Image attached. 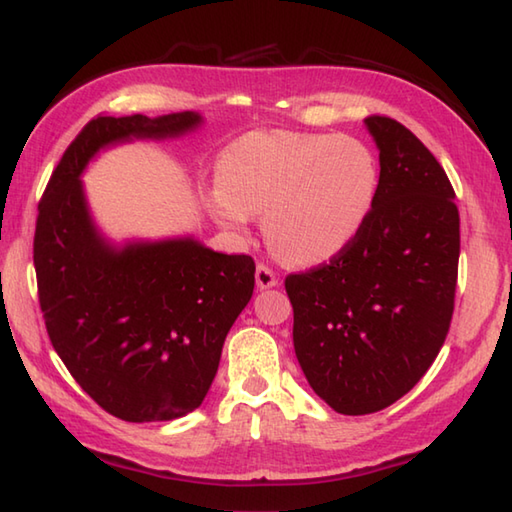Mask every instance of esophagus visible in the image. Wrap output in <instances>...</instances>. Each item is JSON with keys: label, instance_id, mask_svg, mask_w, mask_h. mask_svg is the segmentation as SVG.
I'll return each mask as SVG.
<instances>
[{"label": "esophagus", "instance_id": "obj_1", "mask_svg": "<svg viewBox=\"0 0 512 512\" xmlns=\"http://www.w3.org/2000/svg\"><path fill=\"white\" fill-rule=\"evenodd\" d=\"M255 281H257V288L259 290H266V288H273L277 286V275L275 270L266 266V264H257V270H255Z\"/></svg>", "mask_w": 512, "mask_h": 512}]
</instances>
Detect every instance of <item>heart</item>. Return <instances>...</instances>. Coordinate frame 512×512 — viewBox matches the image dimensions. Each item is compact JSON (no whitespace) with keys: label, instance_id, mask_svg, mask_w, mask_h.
<instances>
[{"label":"heart","instance_id":"b5f03b06","mask_svg":"<svg viewBox=\"0 0 512 512\" xmlns=\"http://www.w3.org/2000/svg\"><path fill=\"white\" fill-rule=\"evenodd\" d=\"M206 204L222 226L244 231L264 213V233L290 264L330 262L354 242L374 209L380 167L361 138L299 129H255L215 162Z\"/></svg>","mask_w":512,"mask_h":512}]
</instances>
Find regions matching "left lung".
<instances>
[{
  "mask_svg": "<svg viewBox=\"0 0 512 512\" xmlns=\"http://www.w3.org/2000/svg\"><path fill=\"white\" fill-rule=\"evenodd\" d=\"M380 151L374 209L343 253L286 277L292 341L314 394L345 416L394 405L449 334L460 213L436 156L405 125L367 116Z\"/></svg>",
  "mask_w": 512,
  "mask_h": 512,
  "instance_id": "8db88e82",
  "label": "left lung"
}]
</instances>
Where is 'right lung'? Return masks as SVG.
I'll list each match as a JSON object with an SVG mask.
<instances>
[{
    "instance_id": "1",
    "label": "right lung",
    "mask_w": 512,
    "mask_h": 512,
    "mask_svg": "<svg viewBox=\"0 0 512 512\" xmlns=\"http://www.w3.org/2000/svg\"><path fill=\"white\" fill-rule=\"evenodd\" d=\"M200 121L195 112L92 118L39 202L32 257L52 347L85 394L127 422L173 420L202 405L226 334L253 297L255 262L191 237L107 244L79 176L105 145L180 136Z\"/></svg>"
}]
</instances>
